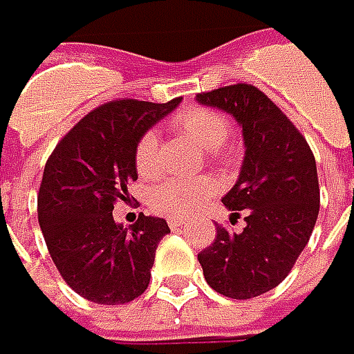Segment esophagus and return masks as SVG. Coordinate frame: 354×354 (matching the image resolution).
Masks as SVG:
<instances>
[{
  "mask_svg": "<svg viewBox=\"0 0 354 354\" xmlns=\"http://www.w3.org/2000/svg\"><path fill=\"white\" fill-rule=\"evenodd\" d=\"M168 225H170V229H172V231H176V229H180V227L184 225V219H176V217H170V219H168Z\"/></svg>",
  "mask_w": 354,
  "mask_h": 354,
  "instance_id": "1",
  "label": "esophagus"
}]
</instances>
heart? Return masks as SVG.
<instances>
[{"label":"heart","mask_w":354,"mask_h":354,"mask_svg":"<svg viewBox=\"0 0 354 354\" xmlns=\"http://www.w3.org/2000/svg\"><path fill=\"white\" fill-rule=\"evenodd\" d=\"M172 125L186 137L207 149L212 154L229 137V123L221 113L205 107H192L174 117ZM135 166L140 176H153L158 170V139L156 133L147 131L135 147ZM212 182L207 178H170L154 186L151 192V205L154 212L168 217H184L209 198Z\"/></svg>","instance_id":"1"}]
</instances>
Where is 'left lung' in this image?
Wrapping results in <instances>:
<instances>
[{"label":"left lung","mask_w":354,"mask_h":354,"mask_svg":"<svg viewBox=\"0 0 354 354\" xmlns=\"http://www.w3.org/2000/svg\"><path fill=\"white\" fill-rule=\"evenodd\" d=\"M196 102L225 111L241 127L243 165L221 201L247 223L241 233L217 225L198 261L215 292L257 298L286 278L310 241L319 214L315 158L292 121L254 86H225L198 93Z\"/></svg>","instance_id":"obj_1"}]
</instances>
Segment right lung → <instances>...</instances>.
<instances>
[{
    "instance_id": "obj_1",
    "label": "right lung",
    "mask_w": 354,
    "mask_h": 354,
    "mask_svg": "<svg viewBox=\"0 0 354 354\" xmlns=\"http://www.w3.org/2000/svg\"><path fill=\"white\" fill-rule=\"evenodd\" d=\"M180 102L102 105L56 145L44 166L39 225L58 272L82 298L117 306L149 286L154 252L170 227L154 215L123 227L113 219V203L127 201V186L139 178V139Z\"/></svg>"
}]
</instances>
